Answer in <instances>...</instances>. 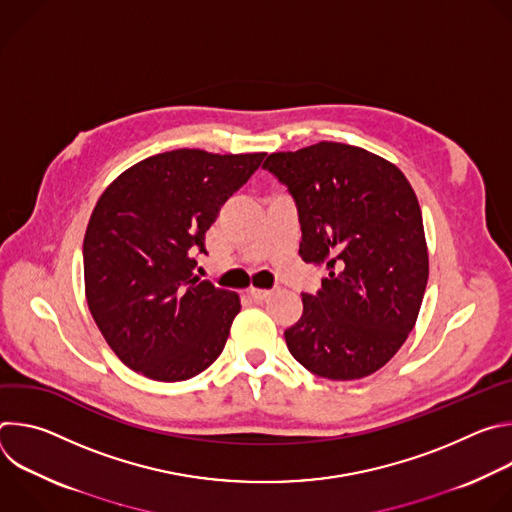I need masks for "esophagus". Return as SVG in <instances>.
<instances>
[{
	"label": "esophagus",
	"instance_id": "1",
	"mask_svg": "<svg viewBox=\"0 0 512 512\" xmlns=\"http://www.w3.org/2000/svg\"><path fill=\"white\" fill-rule=\"evenodd\" d=\"M247 296L255 302H265L271 298V291L269 289H257V287H249L247 289Z\"/></svg>",
	"mask_w": 512,
	"mask_h": 512
}]
</instances>
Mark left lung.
<instances>
[{"mask_svg": "<svg viewBox=\"0 0 512 512\" xmlns=\"http://www.w3.org/2000/svg\"><path fill=\"white\" fill-rule=\"evenodd\" d=\"M265 170L294 196L300 257L326 265L316 296L285 330L294 358L324 379L377 373L413 330L429 277L417 196L389 160L356 145L320 141L269 154Z\"/></svg>", "mask_w": 512, "mask_h": 512, "instance_id": "1", "label": "left lung"}]
</instances>
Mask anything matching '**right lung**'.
<instances>
[{"mask_svg": "<svg viewBox=\"0 0 512 512\" xmlns=\"http://www.w3.org/2000/svg\"><path fill=\"white\" fill-rule=\"evenodd\" d=\"M265 154L174 150L119 174L89 218L83 265L95 324L119 360L154 381H186L223 352L235 291L194 275L221 206Z\"/></svg>", "mask_w": 512, "mask_h": 512, "instance_id": "obj_1", "label": "right lung"}]
</instances>
